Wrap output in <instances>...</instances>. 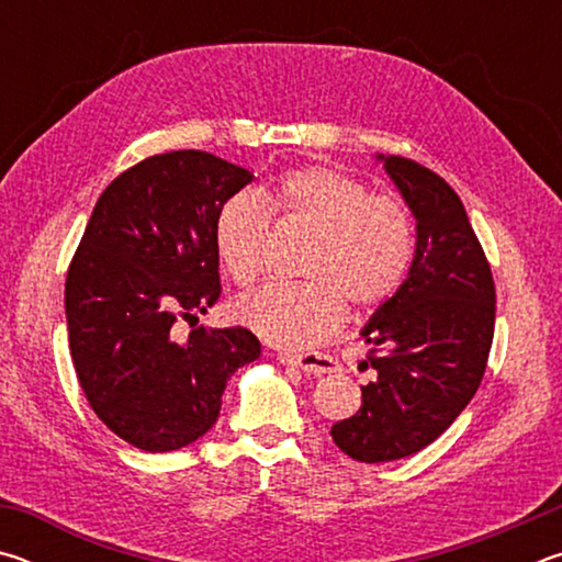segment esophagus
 Masks as SVG:
<instances>
[{
    "label": "esophagus",
    "instance_id": "34e87169",
    "mask_svg": "<svg viewBox=\"0 0 562 562\" xmlns=\"http://www.w3.org/2000/svg\"><path fill=\"white\" fill-rule=\"evenodd\" d=\"M282 364L300 367L307 374H329L337 369V361L329 355H319V351H307V355H280Z\"/></svg>",
    "mask_w": 562,
    "mask_h": 562
}]
</instances>
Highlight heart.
Instances as JSON below:
<instances>
[{
    "mask_svg": "<svg viewBox=\"0 0 562 562\" xmlns=\"http://www.w3.org/2000/svg\"><path fill=\"white\" fill-rule=\"evenodd\" d=\"M270 211L315 231L300 268L307 280L270 282L233 304V317L270 345H317L341 325L347 304L357 312L382 307L406 280L414 260L408 207L335 168L307 166L260 193L240 190L217 207L215 255L235 284L260 278Z\"/></svg>",
    "mask_w": 562,
    "mask_h": 562,
    "instance_id": "b5f03b06",
    "label": "heart"
}]
</instances>
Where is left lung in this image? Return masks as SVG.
<instances>
[{"label":"left lung","instance_id":"obj_1","mask_svg":"<svg viewBox=\"0 0 562 562\" xmlns=\"http://www.w3.org/2000/svg\"><path fill=\"white\" fill-rule=\"evenodd\" d=\"M376 160L414 215L416 247L402 288L361 327L376 379L361 386L359 412L331 426L361 463L406 459L449 429L486 372L496 319L488 260L456 190L408 158Z\"/></svg>","mask_w":562,"mask_h":562}]
</instances>
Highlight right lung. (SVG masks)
Instances as JSON below:
<instances>
[{
	"instance_id": "add662e5",
	"label": "right lung",
	"mask_w": 562,
	"mask_h": 562,
	"mask_svg": "<svg viewBox=\"0 0 562 562\" xmlns=\"http://www.w3.org/2000/svg\"><path fill=\"white\" fill-rule=\"evenodd\" d=\"M255 176L205 150H170L103 190L66 274L76 376L109 429L166 453L213 429L237 369L260 357L245 327L190 329L221 297L217 207Z\"/></svg>"
}]
</instances>
